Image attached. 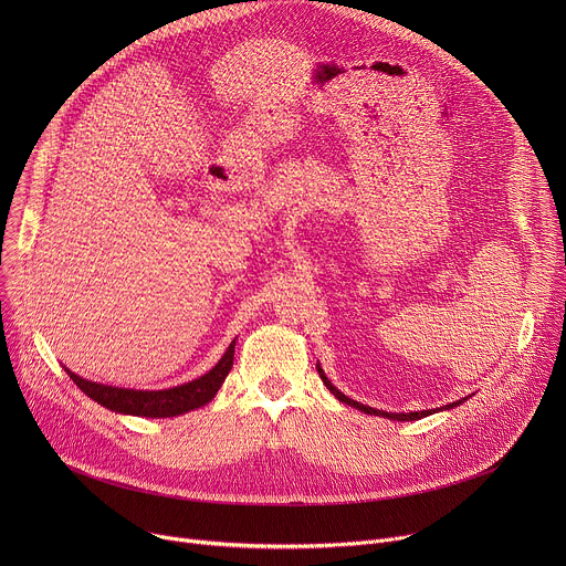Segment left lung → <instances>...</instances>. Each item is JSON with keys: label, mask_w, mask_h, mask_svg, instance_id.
I'll return each instance as SVG.
<instances>
[{"label": "left lung", "mask_w": 566, "mask_h": 566, "mask_svg": "<svg viewBox=\"0 0 566 566\" xmlns=\"http://www.w3.org/2000/svg\"><path fill=\"white\" fill-rule=\"evenodd\" d=\"M317 374H319V378H322V382L327 385V389L338 398V400H343V402H347V406H352V408H356V410H360V412H365V415H374V417H387V419H394V421H417V419H423V417H430L432 415V410H423V412H410V415H391V412H380V410H374V408H367V406H363V402H358V400H352L349 396H345L340 389H336L334 385H332V380L325 376V371L319 369V365H317ZM465 400V398H463ZM463 400H457V402H450V406H446V410L448 408H457L459 402H463Z\"/></svg>", "instance_id": "left-lung-1"}]
</instances>
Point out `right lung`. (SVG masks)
I'll return each instance as SVG.
<instances>
[{
    "label": "right lung",
    "instance_id": "right-lung-1",
    "mask_svg": "<svg viewBox=\"0 0 566 566\" xmlns=\"http://www.w3.org/2000/svg\"><path fill=\"white\" fill-rule=\"evenodd\" d=\"M232 356H234V340L221 356V360L201 378L160 391H140V389H120L112 385H101L75 376L66 369L69 378L83 389L90 398L101 402L103 408L118 412V415H132V417H147V419H168L177 417L190 410H197L206 402L214 398L221 382L226 380L228 371L232 369Z\"/></svg>",
    "mask_w": 566,
    "mask_h": 566
}]
</instances>
